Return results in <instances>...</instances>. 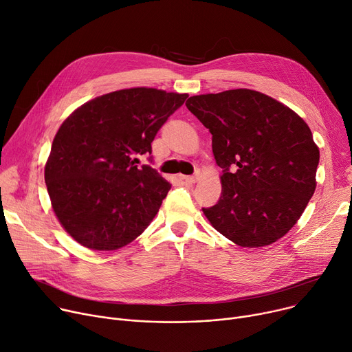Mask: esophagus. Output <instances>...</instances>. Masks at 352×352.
Returning <instances> with one entry per match:
<instances>
[{
	"label": "esophagus",
	"mask_w": 352,
	"mask_h": 352,
	"mask_svg": "<svg viewBox=\"0 0 352 352\" xmlns=\"http://www.w3.org/2000/svg\"><path fill=\"white\" fill-rule=\"evenodd\" d=\"M181 179L190 185V184H195V182L198 181V177H197V175H182V177H181Z\"/></svg>",
	"instance_id": "obj_1"
}]
</instances>
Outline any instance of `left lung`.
I'll return each instance as SVG.
<instances>
[{
    "label": "left lung",
    "mask_w": 352,
    "mask_h": 352,
    "mask_svg": "<svg viewBox=\"0 0 352 352\" xmlns=\"http://www.w3.org/2000/svg\"><path fill=\"white\" fill-rule=\"evenodd\" d=\"M212 133L221 197L202 208L210 225L241 247H264L289 232L316 189L318 147L291 108L252 89L186 101Z\"/></svg>",
    "instance_id": "obj_1"
}]
</instances>
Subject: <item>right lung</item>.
Here are the masks:
<instances>
[{"label":"right lung","instance_id":"right-lung-1","mask_svg":"<svg viewBox=\"0 0 352 352\" xmlns=\"http://www.w3.org/2000/svg\"><path fill=\"white\" fill-rule=\"evenodd\" d=\"M186 98L155 88L120 89L61 123L45 181L58 221L77 243L118 250L147 229L171 184L147 164L138 167V157L151 154L160 127Z\"/></svg>","mask_w":352,"mask_h":352}]
</instances>
